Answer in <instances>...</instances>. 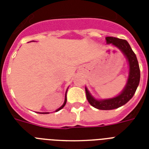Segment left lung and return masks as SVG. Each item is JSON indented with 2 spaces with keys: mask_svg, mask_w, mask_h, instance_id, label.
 I'll list each match as a JSON object with an SVG mask.
<instances>
[{
  "mask_svg": "<svg viewBox=\"0 0 149 149\" xmlns=\"http://www.w3.org/2000/svg\"><path fill=\"white\" fill-rule=\"evenodd\" d=\"M107 44L115 46L121 51L124 56L126 57L128 63L129 72L127 77V84L125 88L118 96L108 99H96L91 95L88 89L85 86L86 95L87 100L91 106L99 110H113L125 105L134 96L140 82V69L136 55L132 51L129 43L126 40L114 38V37H106Z\"/></svg>",
  "mask_w": 149,
  "mask_h": 149,
  "instance_id": "8db88e82",
  "label": "left lung"
}]
</instances>
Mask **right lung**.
Here are the masks:
<instances>
[{
  "label": "right lung",
  "instance_id": "obj_1",
  "mask_svg": "<svg viewBox=\"0 0 149 149\" xmlns=\"http://www.w3.org/2000/svg\"><path fill=\"white\" fill-rule=\"evenodd\" d=\"M67 91H68V89L66 90V91H65V100H64V103H63V105H62V106H61L59 108H58L57 110H56V112H57V111H60L61 109H63V107H64V106L65 105V104H66V100H66V93H67ZM49 113V112H41V113Z\"/></svg>",
  "mask_w": 149,
  "mask_h": 149
}]
</instances>
